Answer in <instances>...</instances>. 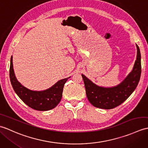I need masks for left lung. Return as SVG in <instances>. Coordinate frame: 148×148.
<instances>
[{"mask_svg": "<svg viewBox=\"0 0 148 148\" xmlns=\"http://www.w3.org/2000/svg\"><path fill=\"white\" fill-rule=\"evenodd\" d=\"M136 47L137 58L133 70L118 85L111 88L99 86L82 74L87 98L93 106L104 109H113L125 102L136 90L141 74L140 53L137 45Z\"/></svg>", "mask_w": 148, "mask_h": 148, "instance_id": "1", "label": "left lung"}]
</instances>
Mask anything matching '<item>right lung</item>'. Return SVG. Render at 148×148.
<instances>
[{
  "label": "right lung",
  "mask_w": 148,
  "mask_h": 148,
  "mask_svg": "<svg viewBox=\"0 0 148 148\" xmlns=\"http://www.w3.org/2000/svg\"><path fill=\"white\" fill-rule=\"evenodd\" d=\"M9 77L14 92L25 103L37 111H48L55 108L60 102L64 84L69 77L58 81L49 88L43 91H33L22 85L16 77L11 58Z\"/></svg>",
  "instance_id": "obj_1"
}]
</instances>
